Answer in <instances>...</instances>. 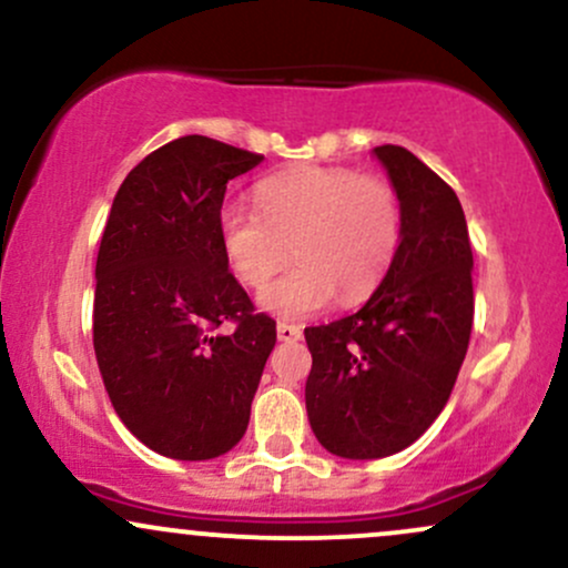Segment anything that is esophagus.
Masks as SVG:
<instances>
[{"label":"esophagus","instance_id":"obj_1","mask_svg":"<svg viewBox=\"0 0 568 568\" xmlns=\"http://www.w3.org/2000/svg\"><path fill=\"white\" fill-rule=\"evenodd\" d=\"M302 325H293V323H277V338L280 342H298L302 338Z\"/></svg>","mask_w":568,"mask_h":568}]
</instances>
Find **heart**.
<instances>
[{
    "mask_svg": "<svg viewBox=\"0 0 568 568\" xmlns=\"http://www.w3.org/2000/svg\"><path fill=\"white\" fill-rule=\"evenodd\" d=\"M256 211L230 202L219 243L232 275L262 288L287 261L300 264L266 285L262 304L283 317H310L336 302L361 304L379 288L400 247L395 186L349 168H304L258 181Z\"/></svg>",
    "mask_w": 568,
    "mask_h": 568,
    "instance_id": "b5f03b06",
    "label": "heart"
}]
</instances>
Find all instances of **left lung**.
<instances>
[{
  "instance_id": "left-lung-1",
  "label": "left lung",
  "mask_w": 568,
  "mask_h": 568,
  "mask_svg": "<svg viewBox=\"0 0 568 568\" xmlns=\"http://www.w3.org/2000/svg\"><path fill=\"white\" fill-rule=\"evenodd\" d=\"M374 154L400 200L403 234L387 277L355 315L304 328L306 414L344 459L403 452L438 419L473 331V247L459 197L403 146Z\"/></svg>"
}]
</instances>
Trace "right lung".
Returning a JSON list of instances; mask_svg holds the SVG:
<instances>
[{
    "label": "right lung",
    "instance_id": "obj_1",
    "mask_svg": "<svg viewBox=\"0 0 568 568\" xmlns=\"http://www.w3.org/2000/svg\"><path fill=\"white\" fill-rule=\"evenodd\" d=\"M264 154L207 135L143 158L112 202L95 262L93 347L109 400L143 446L213 459L237 446L275 321L253 312L219 243L226 184ZM232 322L230 335L217 328Z\"/></svg>",
    "mask_w": 568,
    "mask_h": 568
}]
</instances>
